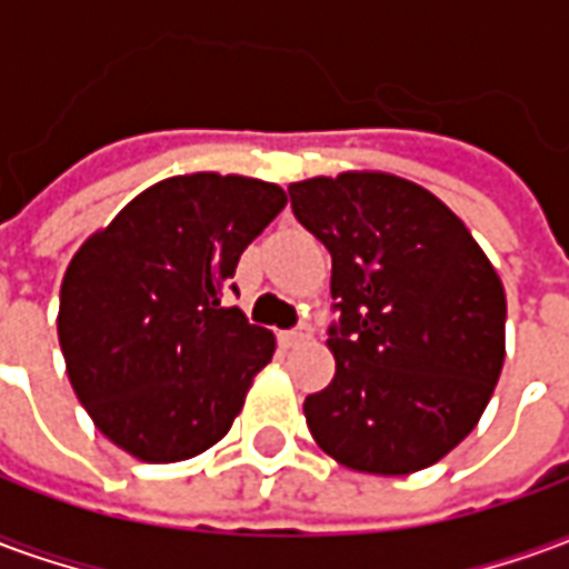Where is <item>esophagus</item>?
I'll return each mask as SVG.
<instances>
[{
    "label": "esophagus",
    "instance_id": "1",
    "mask_svg": "<svg viewBox=\"0 0 569 569\" xmlns=\"http://www.w3.org/2000/svg\"><path fill=\"white\" fill-rule=\"evenodd\" d=\"M310 335H313V329H310V326H298V329H286V332H280L277 338H280V345L283 347H296V345H305V341H310Z\"/></svg>",
    "mask_w": 569,
    "mask_h": 569
}]
</instances>
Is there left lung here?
<instances>
[{
    "instance_id": "left-lung-1",
    "label": "left lung",
    "mask_w": 569,
    "mask_h": 569,
    "mask_svg": "<svg viewBox=\"0 0 569 569\" xmlns=\"http://www.w3.org/2000/svg\"><path fill=\"white\" fill-rule=\"evenodd\" d=\"M292 212L332 256V383L305 399L338 463L408 476L476 429L506 359V292L436 194L390 173L289 186Z\"/></svg>"
}]
</instances>
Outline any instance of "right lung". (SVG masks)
Instances as JSON below:
<instances>
[{
	"mask_svg": "<svg viewBox=\"0 0 569 569\" xmlns=\"http://www.w3.org/2000/svg\"><path fill=\"white\" fill-rule=\"evenodd\" d=\"M286 207L249 176L163 179L72 256L57 335L97 429L146 463L203 453L231 429L273 335L228 308L243 249Z\"/></svg>",
	"mask_w": 569,
	"mask_h": 569,
	"instance_id": "add662e5",
	"label": "right lung"
}]
</instances>
